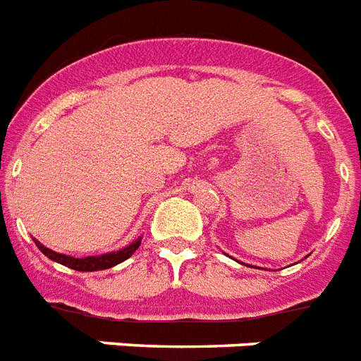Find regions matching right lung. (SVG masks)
I'll list each match as a JSON object with an SVG mask.
<instances>
[{"label": "right lung", "instance_id": "right-lung-1", "mask_svg": "<svg viewBox=\"0 0 361 361\" xmlns=\"http://www.w3.org/2000/svg\"><path fill=\"white\" fill-rule=\"evenodd\" d=\"M34 243H36V246H38L43 254L47 255L49 259L56 261V263L63 264V267H69V269L73 270H78V272H97V270L111 269V267H115V264L122 263V261H126L128 257H131L133 252L140 246V241H135L118 252H111V254L104 255H91V257H82V259H78V257H71V255L52 252L51 248L43 246L42 243L38 241Z\"/></svg>", "mask_w": 361, "mask_h": 361}]
</instances>
